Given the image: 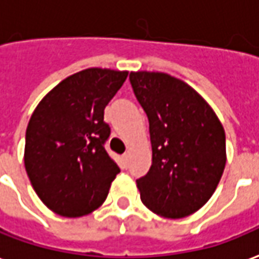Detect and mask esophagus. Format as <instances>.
<instances>
[{
	"instance_id": "1",
	"label": "esophagus",
	"mask_w": 259,
	"mask_h": 259,
	"mask_svg": "<svg viewBox=\"0 0 259 259\" xmlns=\"http://www.w3.org/2000/svg\"><path fill=\"white\" fill-rule=\"evenodd\" d=\"M129 158H130V153H129V151H126V153H124V154L122 155V160H123L124 164H127V161H129Z\"/></svg>"
}]
</instances>
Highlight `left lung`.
I'll use <instances>...</instances> for the list:
<instances>
[{"instance_id": "obj_1", "label": "left lung", "mask_w": 259, "mask_h": 259, "mask_svg": "<svg viewBox=\"0 0 259 259\" xmlns=\"http://www.w3.org/2000/svg\"><path fill=\"white\" fill-rule=\"evenodd\" d=\"M130 82L148 117L153 148L151 167L136 181L140 199L161 218H186L211 198L223 175V124L182 79L160 71H132Z\"/></svg>"}]
</instances>
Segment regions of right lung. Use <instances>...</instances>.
Here are the masks:
<instances>
[{"label": "right lung", "mask_w": 259, "mask_h": 259, "mask_svg": "<svg viewBox=\"0 0 259 259\" xmlns=\"http://www.w3.org/2000/svg\"><path fill=\"white\" fill-rule=\"evenodd\" d=\"M129 71L92 67L64 78L41 98L25 140V169L35 192L63 218L90 214L120 172L106 153L104 109Z\"/></svg>", "instance_id": "add662e5"}]
</instances>
